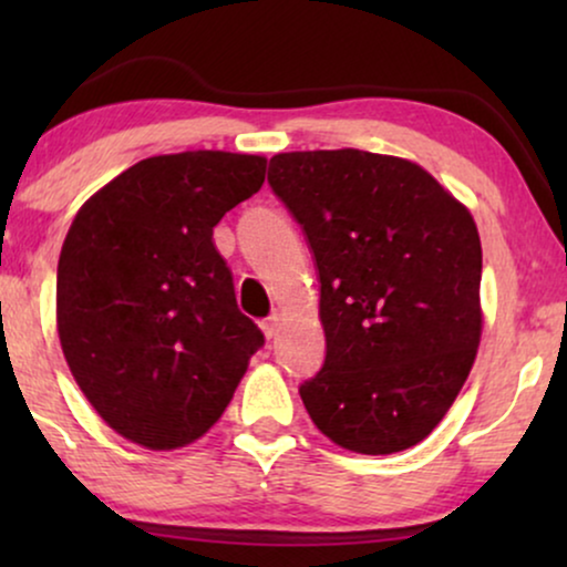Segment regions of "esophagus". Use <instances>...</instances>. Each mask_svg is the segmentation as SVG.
I'll list each match as a JSON object with an SVG mask.
<instances>
[{
  "mask_svg": "<svg viewBox=\"0 0 567 567\" xmlns=\"http://www.w3.org/2000/svg\"><path fill=\"white\" fill-rule=\"evenodd\" d=\"M260 328H262V332H266V338H268V340H274V338L278 336V328H281V317H278V315H270L268 320H262V322H260Z\"/></svg>",
  "mask_w": 567,
  "mask_h": 567,
  "instance_id": "34e87169",
  "label": "esophagus"
}]
</instances>
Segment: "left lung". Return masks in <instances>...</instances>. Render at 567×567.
I'll return each instance as SVG.
<instances>
[{
  "label": "left lung",
  "mask_w": 567,
  "mask_h": 567,
  "mask_svg": "<svg viewBox=\"0 0 567 567\" xmlns=\"http://www.w3.org/2000/svg\"><path fill=\"white\" fill-rule=\"evenodd\" d=\"M270 190L320 278L324 363L299 386L338 446L394 454L436 429L475 363L483 247L472 214L415 162L276 154Z\"/></svg>",
  "instance_id": "obj_1"
}]
</instances>
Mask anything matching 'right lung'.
Masks as SVG:
<instances>
[{"label":"right lung","mask_w":567,"mask_h":567,"mask_svg":"<svg viewBox=\"0 0 567 567\" xmlns=\"http://www.w3.org/2000/svg\"><path fill=\"white\" fill-rule=\"evenodd\" d=\"M266 157L181 152L136 162L80 208L61 247L56 322L97 415L146 449L219 421L266 338L237 309L214 227L260 190Z\"/></svg>","instance_id":"add662e5"}]
</instances>
